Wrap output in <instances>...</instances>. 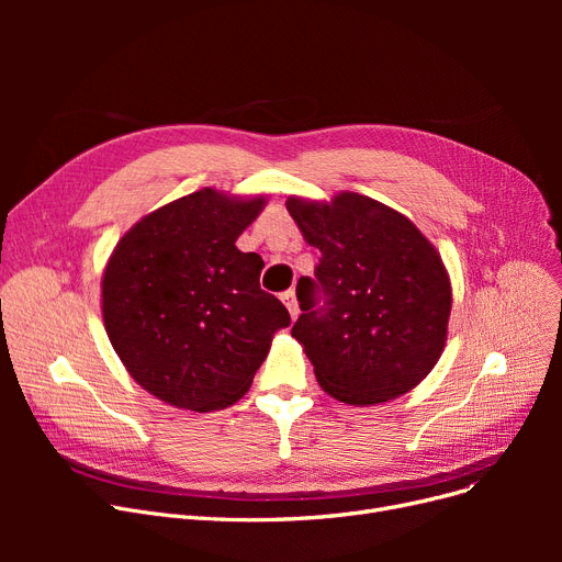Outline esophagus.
Wrapping results in <instances>:
<instances>
[{
    "mask_svg": "<svg viewBox=\"0 0 562 562\" xmlns=\"http://www.w3.org/2000/svg\"><path fill=\"white\" fill-rule=\"evenodd\" d=\"M282 303L286 305V310H289L291 318H296V316L301 314V310H299V301H296V291H293V289H289V291H284V293H282Z\"/></svg>",
    "mask_w": 562,
    "mask_h": 562,
    "instance_id": "obj_1",
    "label": "esophagus"
}]
</instances>
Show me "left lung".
Wrapping results in <instances>:
<instances>
[{"label":"left lung","instance_id":"left-lung-1","mask_svg":"<svg viewBox=\"0 0 562 562\" xmlns=\"http://www.w3.org/2000/svg\"><path fill=\"white\" fill-rule=\"evenodd\" d=\"M291 218L321 257L301 278L303 314L291 335L318 385L337 401H392L430 373L447 341L451 282L426 236L367 195L333 204L291 198Z\"/></svg>","mask_w":562,"mask_h":562}]
</instances>
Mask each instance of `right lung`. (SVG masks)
<instances>
[{"label":"right lung","instance_id":"obj_1","mask_svg":"<svg viewBox=\"0 0 562 562\" xmlns=\"http://www.w3.org/2000/svg\"><path fill=\"white\" fill-rule=\"evenodd\" d=\"M263 198L202 189L140 218L102 280L106 335L132 378L195 412L239 401L286 328V307L259 286L261 257L234 246Z\"/></svg>","mask_w":562,"mask_h":562}]
</instances>
